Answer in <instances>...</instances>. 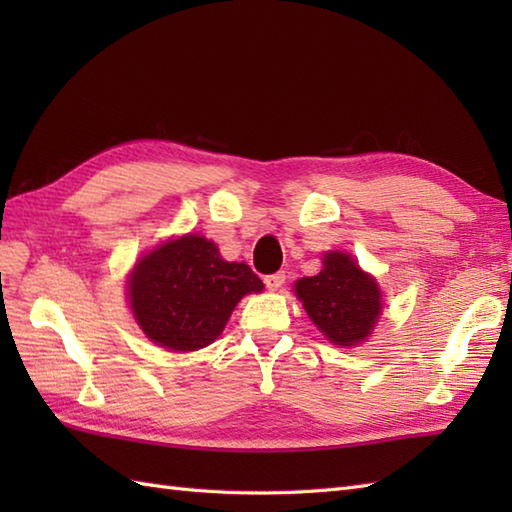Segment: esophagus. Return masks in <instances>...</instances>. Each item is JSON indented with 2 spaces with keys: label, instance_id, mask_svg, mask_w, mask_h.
<instances>
[{
  "label": "esophagus",
  "instance_id": "1",
  "mask_svg": "<svg viewBox=\"0 0 512 512\" xmlns=\"http://www.w3.org/2000/svg\"><path fill=\"white\" fill-rule=\"evenodd\" d=\"M264 284H266L268 290H279L281 286L286 284V273H284V270H279V273L266 275V277H264Z\"/></svg>",
  "mask_w": 512,
  "mask_h": 512
}]
</instances>
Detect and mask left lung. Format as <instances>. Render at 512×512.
Returning a JSON list of instances; mask_svg holds the SVG:
<instances>
[{
	"mask_svg": "<svg viewBox=\"0 0 512 512\" xmlns=\"http://www.w3.org/2000/svg\"><path fill=\"white\" fill-rule=\"evenodd\" d=\"M295 290L308 317L336 345L361 343L380 314L376 281L343 253L325 255L321 273L301 277Z\"/></svg>",
	"mask_w": 512,
	"mask_h": 512,
	"instance_id": "1",
	"label": "left lung"
}]
</instances>
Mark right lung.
Returning <instances> with one entry per match:
<instances>
[{
    "mask_svg": "<svg viewBox=\"0 0 512 512\" xmlns=\"http://www.w3.org/2000/svg\"><path fill=\"white\" fill-rule=\"evenodd\" d=\"M264 284L244 262H224L200 235H184L151 250L129 277V303L151 341L173 352L213 343L237 301Z\"/></svg>",
    "mask_w": 512,
    "mask_h": 512,
    "instance_id": "right-lung-1",
    "label": "right lung"
}]
</instances>
